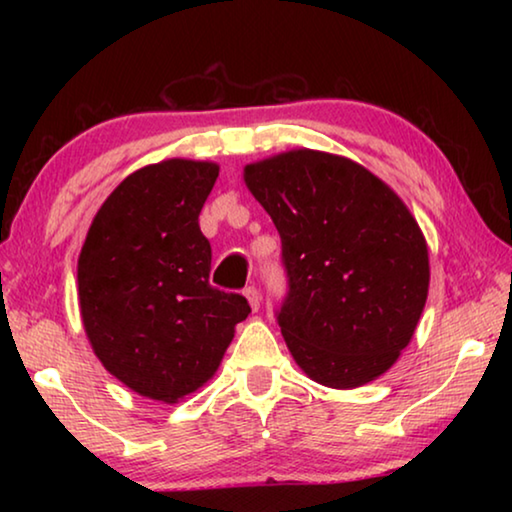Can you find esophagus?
Returning <instances> with one entry per match:
<instances>
[{"instance_id":"esophagus-1","label":"esophagus","mask_w":512,"mask_h":512,"mask_svg":"<svg viewBox=\"0 0 512 512\" xmlns=\"http://www.w3.org/2000/svg\"><path fill=\"white\" fill-rule=\"evenodd\" d=\"M244 296L248 298V302H250V307H253V311H257L259 305H262V296H259V291H257L255 287H246Z\"/></svg>"}]
</instances>
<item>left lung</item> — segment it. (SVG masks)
Here are the masks:
<instances>
[{"label":"left lung","instance_id":"8db88e82","mask_svg":"<svg viewBox=\"0 0 512 512\" xmlns=\"http://www.w3.org/2000/svg\"><path fill=\"white\" fill-rule=\"evenodd\" d=\"M244 183L282 239L289 293L277 314L309 379L359 388L411 343L429 250L409 207L343 155L293 149L246 164Z\"/></svg>","mask_w":512,"mask_h":512}]
</instances>
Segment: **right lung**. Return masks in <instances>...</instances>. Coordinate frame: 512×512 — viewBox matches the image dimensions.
<instances>
[{
    "label": "right lung",
    "instance_id": "right-lung-1",
    "mask_svg": "<svg viewBox=\"0 0 512 512\" xmlns=\"http://www.w3.org/2000/svg\"><path fill=\"white\" fill-rule=\"evenodd\" d=\"M219 164L171 158L121 180L79 255L85 334L112 377L173 404L219 370L248 300L210 284L198 214Z\"/></svg>",
    "mask_w": 512,
    "mask_h": 512
}]
</instances>
